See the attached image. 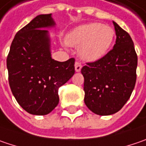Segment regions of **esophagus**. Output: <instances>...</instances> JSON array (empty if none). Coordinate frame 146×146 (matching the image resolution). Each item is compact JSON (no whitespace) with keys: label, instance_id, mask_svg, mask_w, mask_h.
<instances>
[{"label":"esophagus","instance_id":"34e87169","mask_svg":"<svg viewBox=\"0 0 146 146\" xmlns=\"http://www.w3.org/2000/svg\"><path fill=\"white\" fill-rule=\"evenodd\" d=\"M82 64L78 62V61H77V62H75V71L76 72H80L81 71V68H82Z\"/></svg>","mask_w":146,"mask_h":146}]
</instances>
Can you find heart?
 <instances>
[{"instance_id":"heart-1","label":"heart","mask_w":146,"mask_h":146,"mask_svg":"<svg viewBox=\"0 0 146 146\" xmlns=\"http://www.w3.org/2000/svg\"><path fill=\"white\" fill-rule=\"evenodd\" d=\"M114 38V31L100 23L82 24L73 29L66 36L71 46H79L80 57L86 61H96L109 51Z\"/></svg>"}]
</instances>
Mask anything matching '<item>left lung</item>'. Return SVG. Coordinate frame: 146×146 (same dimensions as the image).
I'll list each match as a JSON object with an SVG mask.
<instances>
[{
	"mask_svg": "<svg viewBox=\"0 0 146 146\" xmlns=\"http://www.w3.org/2000/svg\"><path fill=\"white\" fill-rule=\"evenodd\" d=\"M116 32L113 48L98 60L86 63L81 72L84 77L87 108L98 115L119 111L130 98L136 81L137 54L132 39L113 22Z\"/></svg>",
	"mask_w": 146,
	"mask_h": 146,
	"instance_id": "8db88e82",
	"label": "left lung"
}]
</instances>
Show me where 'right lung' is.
<instances>
[{"label":"right lung","mask_w":146,"mask_h":146,"mask_svg":"<svg viewBox=\"0 0 146 146\" xmlns=\"http://www.w3.org/2000/svg\"><path fill=\"white\" fill-rule=\"evenodd\" d=\"M51 14L40 15L17 33L6 64L11 92L19 105L34 115H46L59 103V88L75 73L74 58L51 59L48 31L54 26Z\"/></svg>","instance_id":"obj_1"}]
</instances>
